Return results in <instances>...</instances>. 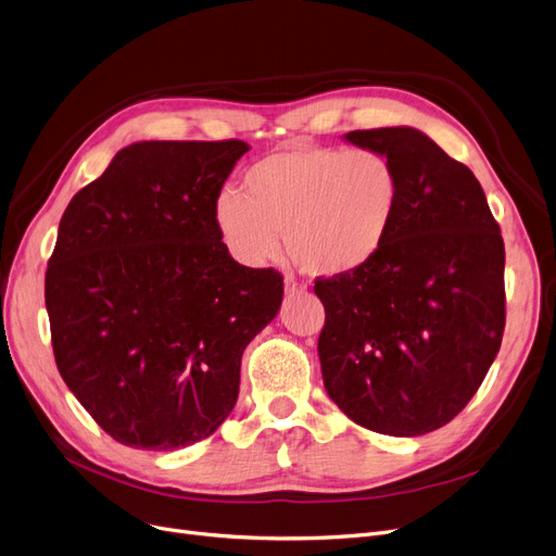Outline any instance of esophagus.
Instances as JSON below:
<instances>
[{"instance_id": "1", "label": "esophagus", "mask_w": 556, "mask_h": 556, "mask_svg": "<svg viewBox=\"0 0 556 556\" xmlns=\"http://www.w3.org/2000/svg\"><path fill=\"white\" fill-rule=\"evenodd\" d=\"M283 289H286V295L306 293V286H304V283H298L293 277H286V281H283Z\"/></svg>"}]
</instances>
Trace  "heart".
Instances as JSON below:
<instances>
[{
    "label": "heart",
    "mask_w": 556,
    "mask_h": 556,
    "mask_svg": "<svg viewBox=\"0 0 556 556\" xmlns=\"http://www.w3.org/2000/svg\"><path fill=\"white\" fill-rule=\"evenodd\" d=\"M399 205L401 178L384 155L298 141L256 160L242 192L217 194L215 226L244 263L275 258L283 231L304 275L339 279L378 258Z\"/></svg>",
    "instance_id": "b5f03b06"
}]
</instances>
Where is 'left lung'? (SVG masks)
I'll use <instances>...</instances> for the list:
<instances>
[{
	"instance_id": "left-lung-1",
	"label": "left lung",
	"mask_w": 556,
	"mask_h": 556,
	"mask_svg": "<svg viewBox=\"0 0 556 556\" xmlns=\"http://www.w3.org/2000/svg\"><path fill=\"white\" fill-rule=\"evenodd\" d=\"M401 178L378 258L316 279L327 394L355 424L417 438L448 424L481 387L504 334V240L481 182L417 128L353 130Z\"/></svg>"
}]
</instances>
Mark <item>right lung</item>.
<instances>
[{"label":"right lung","mask_w":556,"mask_h":556,"mask_svg":"<svg viewBox=\"0 0 556 556\" xmlns=\"http://www.w3.org/2000/svg\"><path fill=\"white\" fill-rule=\"evenodd\" d=\"M244 141H137L59 222L46 306L61 378L116 442L174 451L231 415L244 348L283 295L240 265L215 199Z\"/></svg>","instance_id":"obj_1"}]
</instances>
